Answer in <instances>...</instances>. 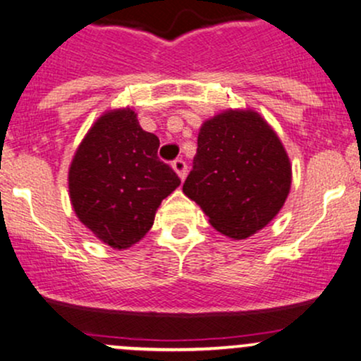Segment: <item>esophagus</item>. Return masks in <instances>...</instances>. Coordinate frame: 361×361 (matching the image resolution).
Wrapping results in <instances>:
<instances>
[{
	"instance_id": "1",
	"label": "esophagus",
	"mask_w": 361,
	"mask_h": 361,
	"mask_svg": "<svg viewBox=\"0 0 361 361\" xmlns=\"http://www.w3.org/2000/svg\"><path fill=\"white\" fill-rule=\"evenodd\" d=\"M172 166H173V170L177 172V176H179L182 180H184L185 176H188V164H185L182 158H177V160H173Z\"/></svg>"
}]
</instances>
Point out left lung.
<instances>
[{
    "label": "left lung",
    "instance_id": "8db88e82",
    "mask_svg": "<svg viewBox=\"0 0 361 361\" xmlns=\"http://www.w3.org/2000/svg\"><path fill=\"white\" fill-rule=\"evenodd\" d=\"M290 164L279 137L255 111H224L197 135L182 191L222 234L244 239L277 215L289 195Z\"/></svg>",
    "mask_w": 361,
    "mask_h": 361
}]
</instances>
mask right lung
I'll list each match as a JSON object with an SVG mask.
<instances>
[{
	"mask_svg": "<svg viewBox=\"0 0 361 361\" xmlns=\"http://www.w3.org/2000/svg\"><path fill=\"white\" fill-rule=\"evenodd\" d=\"M160 139L141 129L133 110L96 120L71 170V201L80 222L115 250L133 246L153 226L154 213L179 176L158 158Z\"/></svg>",
	"mask_w": 361,
	"mask_h": 361,
	"instance_id": "add662e5",
	"label": "right lung"
}]
</instances>
